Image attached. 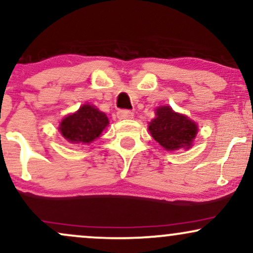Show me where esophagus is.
Returning <instances> with one entry per match:
<instances>
[{
    "label": "esophagus",
    "mask_w": 253,
    "mask_h": 253,
    "mask_svg": "<svg viewBox=\"0 0 253 253\" xmlns=\"http://www.w3.org/2000/svg\"><path fill=\"white\" fill-rule=\"evenodd\" d=\"M133 113L129 112V110H119L118 112V118L120 120H124V119H132L133 118Z\"/></svg>",
    "instance_id": "1"
}]
</instances>
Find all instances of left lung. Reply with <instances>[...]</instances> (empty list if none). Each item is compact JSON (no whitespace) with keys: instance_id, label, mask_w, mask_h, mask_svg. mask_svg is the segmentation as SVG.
I'll return each mask as SVG.
<instances>
[{"instance_id":"8db88e82","label":"left lung","mask_w":253,"mask_h":253,"mask_svg":"<svg viewBox=\"0 0 253 253\" xmlns=\"http://www.w3.org/2000/svg\"><path fill=\"white\" fill-rule=\"evenodd\" d=\"M155 113L149 130L157 143L168 151L189 149L199 130L197 125L187 115L173 112L170 106L158 107Z\"/></svg>"}]
</instances>
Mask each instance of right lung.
I'll return each instance as SVG.
<instances>
[{"instance_id": "add662e5", "label": "right lung", "mask_w": 253, "mask_h": 253, "mask_svg": "<svg viewBox=\"0 0 253 253\" xmlns=\"http://www.w3.org/2000/svg\"><path fill=\"white\" fill-rule=\"evenodd\" d=\"M109 121L104 113L86 103L74 114H69L59 125V132L69 143L89 144L101 135Z\"/></svg>"}]
</instances>
